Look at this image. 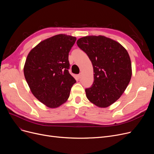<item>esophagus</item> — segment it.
Here are the masks:
<instances>
[{"label":"esophagus","instance_id":"obj_1","mask_svg":"<svg viewBox=\"0 0 154 154\" xmlns=\"http://www.w3.org/2000/svg\"><path fill=\"white\" fill-rule=\"evenodd\" d=\"M77 77H78L79 79H80V77H81V74H79L77 75Z\"/></svg>","mask_w":154,"mask_h":154}]
</instances>
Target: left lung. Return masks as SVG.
<instances>
[{"label":"left lung","mask_w":154,"mask_h":154,"mask_svg":"<svg viewBox=\"0 0 154 154\" xmlns=\"http://www.w3.org/2000/svg\"><path fill=\"white\" fill-rule=\"evenodd\" d=\"M77 44L88 55L94 68V81L85 88L87 98L97 106L107 107L120 97L130 82V57L122 45L102 35L84 37Z\"/></svg>","instance_id":"left-lung-1"}]
</instances>
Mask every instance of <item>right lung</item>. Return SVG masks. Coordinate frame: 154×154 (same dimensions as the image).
Listing matches in <instances>:
<instances>
[{"label": "right lung", "mask_w": 154, "mask_h": 154, "mask_svg": "<svg viewBox=\"0 0 154 154\" xmlns=\"http://www.w3.org/2000/svg\"><path fill=\"white\" fill-rule=\"evenodd\" d=\"M75 41V37L57 35L40 42L27 55L24 76L32 93L48 107L66 102L76 82L69 72V53Z\"/></svg>", "instance_id": "right-lung-1"}]
</instances>
